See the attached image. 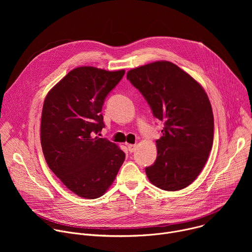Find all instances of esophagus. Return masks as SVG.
<instances>
[{"instance_id": "1", "label": "esophagus", "mask_w": 252, "mask_h": 252, "mask_svg": "<svg viewBox=\"0 0 252 252\" xmlns=\"http://www.w3.org/2000/svg\"><path fill=\"white\" fill-rule=\"evenodd\" d=\"M127 150L129 153H133L136 150V146L135 145H127Z\"/></svg>"}]
</instances>
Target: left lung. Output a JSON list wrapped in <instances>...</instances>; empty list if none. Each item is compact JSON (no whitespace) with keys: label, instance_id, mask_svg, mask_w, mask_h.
<instances>
[{"label":"left lung","instance_id":"1","mask_svg":"<svg viewBox=\"0 0 252 252\" xmlns=\"http://www.w3.org/2000/svg\"><path fill=\"white\" fill-rule=\"evenodd\" d=\"M126 79L163 122L158 157L146 167L150 182L175 191L189 187L202 170L213 143L214 121L203 88L176 64L159 61L127 71Z\"/></svg>","mask_w":252,"mask_h":252}]
</instances>
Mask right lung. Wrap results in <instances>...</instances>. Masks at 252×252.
I'll list each match as a JSON object with an SVG mask.
<instances>
[{
    "label": "right lung",
    "instance_id": "1",
    "mask_svg": "<svg viewBox=\"0 0 252 252\" xmlns=\"http://www.w3.org/2000/svg\"><path fill=\"white\" fill-rule=\"evenodd\" d=\"M125 75L94 66L70 70L47 94L41 121L46 161L61 182L85 198L101 196L114 183L125 153L106 138L100 114L106 95Z\"/></svg>",
    "mask_w": 252,
    "mask_h": 252
}]
</instances>
